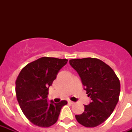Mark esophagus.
<instances>
[{
  "label": "esophagus",
  "mask_w": 132,
  "mask_h": 132,
  "mask_svg": "<svg viewBox=\"0 0 132 132\" xmlns=\"http://www.w3.org/2000/svg\"><path fill=\"white\" fill-rule=\"evenodd\" d=\"M68 103H69V104H71V105L74 104V103H75L73 102V101H68Z\"/></svg>",
  "instance_id": "1"
}]
</instances>
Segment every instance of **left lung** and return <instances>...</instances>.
<instances>
[{
  "mask_svg": "<svg viewBox=\"0 0 132 132\" xmlns=\"http://www.w3.org/2000/svg\"><path fill=\"white\" fill-rule=\"evenodd\" d=\"M69 63L91 98V102L84 105V112L75 115L77 121L86 127L98 126L110 116L119 101L120 81L108 64L96 58L73 59Z\"/></svg>",
  "mask_w": 132,
  "mask_h": 132,
  "instance_id": "1",
  "label": "left lung"
}]
</instances>
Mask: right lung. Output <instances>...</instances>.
<instances>
[{
  "label": "right lung",
  "mask_w": 132,
  "mask_h": 132,
  "mask_svg": "<svg viewBox=\"0 0 132 132\" xmlns=\"http://www.w3.org/2000/svg\"><path fill=\"white\" fill-rule=\"evenodd\" d=\"M68 60L44 57L24 67L15 81V93L25 117L33 124L48 127L57 122L61 109L67 104L47 100L48 88Z\"/></svg>",
  "instance_id": "add662e5"
}]
</instances>
